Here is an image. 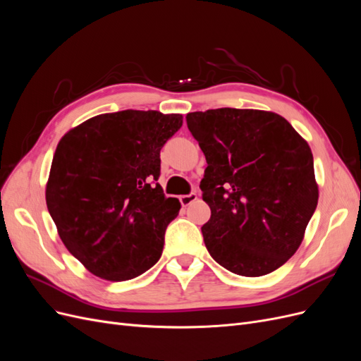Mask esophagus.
<instances>
[{"label":"esophagus","mask_w":361,"mask_h":361,"mask_svg":"<svg viewBox=\"0 0 361 361\" xmlns=\"http://www.w3.org/2000/svg\"><path fill=\"white\" fill-rule=\"evenodd\" d=\"M182 206H190L191 203H194L195 200H197V194L195 192H190V194H185V195H180L179 197Z\"/></svg>","instance_id":"esophagus-1"}]
</instances>
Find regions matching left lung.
Here are the masks:
<instances>
[{
    "instance_id": "8db88e82",
    "label": "left lung",
    "mask_w": 361,
    "mask_h": 361,
    "mask_svg": "<svg viewBox=\"0 0 361 361\" xmlns=\"http://www.w3.org/2000/svg\"><path fill=\"white\" fill-rule=\"evenodd\" d=\"M187 125L207 162L200 190L211 207L202 227L209 255L238 276L276 271L301 245L318 204L307 141L262 110L195 111Z\"/></svg>"
}]
</instances>
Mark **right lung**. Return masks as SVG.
<instances>
[{"instance_id":"right-lung-1","label":"right lung","mask_w":361,"mask_h":361,"mask_svg":"<svg viewBox=\"0 0 361 361\" xmlns=\"http://www.w3.org/2000/svg\"><path fill=\"white\" fill-rule=\"evenodd\" d=\"M182 118L154 110L99 114L60 140L47 206L63 244L92 274L125 281L159 260L180 209L157 183L159 152Z\"/></svg>"}]
</instances>
